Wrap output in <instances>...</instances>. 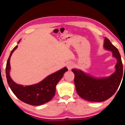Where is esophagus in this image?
<instances>
[{
	"label": "esophagus",
	"mask_w": 125,
	"mask_h": 125,
	"mask_svg": "<svg viewBox=\"0 0 125 125\" xmlns=\"http://www.w3.org/2000/svg\"><path fill=\"white\" fill-rule=\"evenodd\" d=\"M73 67V64H72V63L69 62V63H68L67 64V67L69 71H71L72 69V68Z\"/></svg>",
	"instance_id": "1"
}]
</instances>
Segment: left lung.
<instances>
[{
  "label": "left lung",
  "instance_id": "8db88e82",
  "mask_svg": "<svg viewBox=\"0 0 125 125\" xmlns=\"http://www.w3.org/2000/svg\"><path fill=\"white\" fill-rule=\"evenodd\" d=\"M104 48L111 51L113 56L117 59L116 71L110 76L95 78L79 69H72L74 74V84L78 94L82 98L92 102H102L111 98L117 90L123 74V65L118 50L106 37Z\"/></svg>",
  "mask_w": 125,
  "mask_h": 125
}]
</instances>
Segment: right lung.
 <instances>
[{
	"label": "right lung",
	"instance_id": "obj_1",
	"mask_svg": "<svg viewBox=\"0 0 125 125\" xmlns=\"http://www.w3.org/2000/svg\"><path fill=\"white\" fill-rule=\"evenodd\" d=\"M20 41V40L18 42V43ZM17 47L18 46H16L11 51L6 66V76L10 88L17 98L27 104L38 106L48 103L55 95L57 84L62 79L64 73L68 71V69L67 67H64L47 76L39 83L33 85L24 86L16 84L10 76L11 68L10 60L12 53Z\"/></svg>",
	"mask_w": 125,
	"mask_h": 125
}]
</instances>
